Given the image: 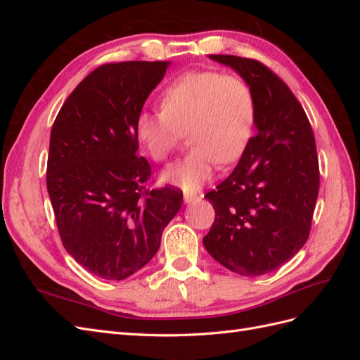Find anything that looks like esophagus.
Returning a JSON list of instances; mask_svg holds the SVG:
<instances>
[{
	"mask_svg": "<svg viewBox=\"0 0 360 360\" xmlns=\"http://www.w3.org/2000/svg\"><path fill=\"white\" fill-rule=\"evenodd\" d=\"M183 200H184V202H186V204H191L192 201L197 200V195L192 193V192H184Z\"/></svg>",
	"mask_w": 360,
	"mask_h": 360,
	"instance_id": "34e87169",
	"label": "esophagus"
}]
</instances>
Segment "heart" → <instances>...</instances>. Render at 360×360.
Masks as SVG:
<instances>
[{"instance_id":"heart-1","label":"heart","mask_w":360,"mask_h":360,"mask_svg":"<svg viewBox=\"0 0 360 360\" xmlns=\"http://www.w3.org/2000/svg\"><path fill=\"white\" fill-rule=\"evenodd\" d=\"M162 112H141L136 136L156 162L167 160L181 134L189 153L162 174L167 183L197 191L213 176L216 162L243 155L254 132L255 103L249 85L214 70L188 72L162 94Z\"/></svg>"}]
</instances>
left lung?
<instances>
[{
	"label": "left lung",
	"instance_id": "8db88e82",
	"mask_svg": "<svg viewBox=\"0 0 360 360\" xmlns=\"http://www.w3.org/2000/svg\"><path fill=\"white\" fill-rule=\"evenodd\" d=\"M209 58L249 85L255 135L230 176L204 195L216 217L202 243L234 274L266 275L308 240L320 186L314 134L299 101L264 64L234 56Z\"/></svg>",
	"mask_w": 360,
	"mask_h": 360
}]
</instances>
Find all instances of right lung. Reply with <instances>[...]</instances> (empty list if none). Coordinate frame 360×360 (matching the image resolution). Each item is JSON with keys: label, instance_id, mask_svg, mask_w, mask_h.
I'll list each match as a JSON object with an SVG mask.
<instances>
[{"label": "right lung", "instance_id": "add662e5", "mask_svg": "<svg viewBox=\"0 0 360 360\" xmlns=\"http://www.w3.org/2000/svg\"><path fill=\"white\" fill-rule=\"evenodd\" d=\"M169 64L97 68L68 97L51 130L46 184L61 242L102 279L122 281L143 269L181 207L179 189L144 192L151 168L136 155V118Z\"/></svg>", "mask_w": 360, "mask_h": 360}]
</instances>
